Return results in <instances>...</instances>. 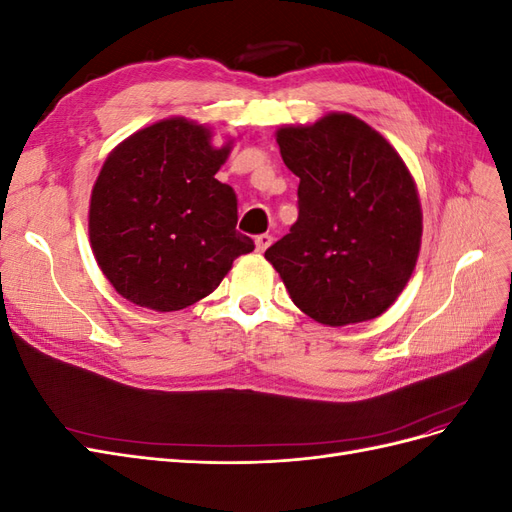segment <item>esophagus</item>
I'll list each match as a JSON object with an SVG mask.
<instances>
[{
	"mask_svg": "<svg viewBox=\"0 0 512 512\" xmlns=\"http://www.w3.org/2000/svg\"><path fill=\"white\" fill-rule=\"evenodd\" d=\"M271 243H273V237H271V235H260V237H256V250L262 254Z\"/></svg>",
	"mask_w": 512,
	"mask_h": 512,
	"instance_id": "esophagus-1",
	"label": "esophagus"
}]
</instances>
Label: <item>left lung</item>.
Returning a JSON list of instances; mask_svg holds the SVG:
<instances>
[{"label": "left lung", "instance_id": "left-lung-1", "mask_svg": "<svg viewBox=\"0 0 512 512\" xmlns=\"http://www.w3.org/2000/svg\"><path fill=\"white\" fill-rule=\"evenodd\" d=\"M299 181V220L265 252L292 303L327 327L374 320L406 288L423 237L416 183L359 117L329 113L275 132Z\"/></svg>", "mask_w": 512, "mask_h": 512}]
</instances>
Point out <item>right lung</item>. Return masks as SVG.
I'll use <instances>...</instances> for the list:
<instances>
[{
	"label": "right lung",
	"mask_w": 512,
	"mask_h": 512,
	"mask_svg": "<svg viewBox=\"0 0 512 512\" xmlns=\"http://www.w3.org/2000/svg\"><path fill=\"white\" fill-rule=\"evenodd\" d=\"M168 117L119 143L94 183L89 241L106 280L123 299L177 312L220 286L232 262L254 250L237 232V196L215 179L230 145Z\"/></svg>",
	"instance_id": "1"
}]
</instances>
